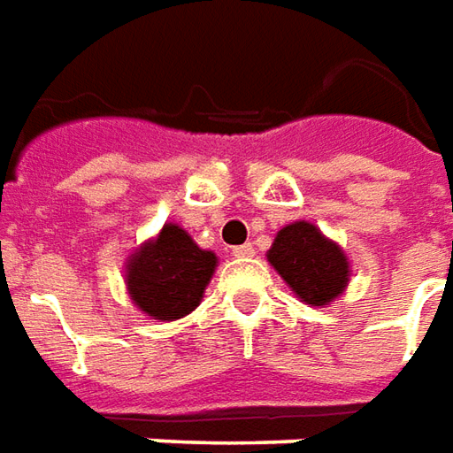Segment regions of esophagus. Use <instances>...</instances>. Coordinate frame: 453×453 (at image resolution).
<instances>
[{"label":"esophagus","instance_id":"obj_1","mask_svg":"<svg viewBox=\"0 0 453 453\" xmlns=\"http://www.w3.org/2000/svg\"><path fill=\"white\" fill-rule=\"evenodd\" d=\"M256 249H253L251 243H242V246H234V256L236 258H251Z\"/></svg>","mask_w":453,"mask_h":453}]
</instances>
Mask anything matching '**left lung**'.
Returning <instances> with one entry per match:
<instances>
[{
    "label": "left lung",
    "mask_w": 453,
    "mask_h": 453,
    "mask_svg": "<svg viewBox=\"0 0 453 453\" xmlns=\"http://www.w3.org/2000/svg\"><path fill=\"white\" fill-rule=\"evenodd\" d=\"M268 261L303 303H334L349 285V258L310 221H295L275 234Z\"/></svg>",
    "instance_id": "left-lung-1"
}]
</instances>
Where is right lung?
<instances>
[{
    "label": "right lung",
    "instance_id": "right-lung-1",
    "mask_svg": "<svg viewBox=\"0 0 453 453\" xmlns=\"http://www.w3.org/2000/svg\"><path fill=\"white\" fill-rule=\"evenodd\" d=\"M214 268V253L200 249L178 224H165L127 261L129 297L153 319H180L200 304Z\"/></svg>",
    "mask_w": 453,
    "mask_h": 453
}]
</instances>
